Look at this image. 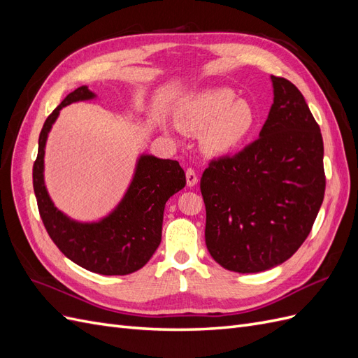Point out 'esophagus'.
Listing matches in <instances>:
<instances>
[{
  "label": "esophagus",
  "instance_id": "obj_1",
  "mask_svg": "<svg viewBox=\"0 0 358 358\" xmlns=\"http://www.w3.org/2000/svg\"><path fill=\"white\" fill-rule=\"evenodd\" d=\"M185 176H187V183H188V187H194V185H197V182H199V176H197L196 170L191 169V167H189V169H187Z\"/></svg>",
  "mask_w": 358,
  "mask_h": 358
}]
</instances>
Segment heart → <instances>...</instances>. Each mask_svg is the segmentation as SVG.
<instances>
[{
	"label": "heart",
	"instance_id": "1",
	"mask_svg": "<svg viewBox=\"0 0 358 358\" xmlns=\"http://www.w3.org/2000/svg\"><path fill=\"white\" fill-rule=\"evenodd\" d=\"M179 121L191 129H201L203 143L213 154H225L245 143L254 133L258 115L245 100H237L230 88L197 92L182 103Z\"/></svg>",
	"mask_w": 358,
	"mask_h": 358
}]
</instances>
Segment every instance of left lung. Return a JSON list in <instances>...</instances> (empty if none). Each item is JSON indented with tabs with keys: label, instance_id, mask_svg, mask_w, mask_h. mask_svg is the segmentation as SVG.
Here are the masks:
<instances>
[{
	"label": "left lung",
	"instance_id": "1",
	"mask_svg": "<svg viewBox=\"0 0 358 358\" xmlns=\"http://www.w3.org/2000/svg\"><path fill=\"white\" fill-rule=\"evenodd\" d=\"M272 83L259 137L233 157L212 159L200 180L206 246L231 272L287 262L309 236L326 191L320 125L294 85L276 76Z\"/></svg>",
	"mask_w": 358,
	"mask_h": 358
}]
</instances>
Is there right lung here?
<instances>
[{"mask_svg": "<svg viewBox=\"0 0 358 358\" xmlns=\"http://www.w3.org/2000/svg\"><path fill=\"white\" fill-rule=\"evenodd\" d=\"M95 99L88 86L70 92L53 110L38 137L32 185L41 221L50 239L73 263L100 275H128L142 268L161 242L166 201L185 187V171L178 161L142 155L124 199L96 222H79L55 208L45 185V148L59 110L76 101Z\"/></svg>", "mask_w": 358, "mask_h": 358, "instance_id": "add662e5", "label": "right lung"}]
</instances>
